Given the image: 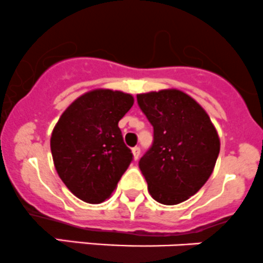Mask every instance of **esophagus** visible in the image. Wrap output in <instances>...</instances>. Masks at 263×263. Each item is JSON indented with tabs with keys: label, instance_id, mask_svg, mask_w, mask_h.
I'll list each match as a JSON object with an SVG mask.
<instances>
[{
	"label": "esophagus",
	"instance_id": "esophagus-1",
	"mask_svg": "<svg viewBox=\"0 0 263 263\" xmlns=\"http://www.w3.org/2000/svg\"><path fill=\"white\" fill-rule=\"evenodd\" d=\"M132 153H133V158L135 159V161H138L140 157V148L139 147H134L132 149Z\"/></svg>",
	"mask_w": 263,
	"mask_h": 263
}]
</instances>
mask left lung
<instances>
[{
	"label": "left lung",
	"mask_w": 263,
	"mask_h": 263,
	"mask_svg": "<svg viewBox=\"0 0 263 263\" xmlns=\"http://www.w3.org/2000/svg\"><path fill=\"white\" fill-rule=\"evenodd\" d=\"M153 126V143L139 168L156 201L176 205L204 186L213 173L220 140L206 111L175 88L137 95Z\"/></svg>",
	"instance_id": "8db88e82"
}]
</instances>
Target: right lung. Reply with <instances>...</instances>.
<instances>
[{"label": "right lung", "instance_id": "right-lung-1", "mask_svg": "<svg viewBox=\"0 0 263 263\" xmlns=\"http://www.w3.org/2000/svg\"><path fill=\"white\" fill-rule=\"evenodd\" d=\"M134 104L132 95L99 88L62 114L50 138L54 166L64 185L88 204L111 196L133 161L118 124Z\"/></svg>", "mask_w": 263, "mask_h": 263}]
</instances>
